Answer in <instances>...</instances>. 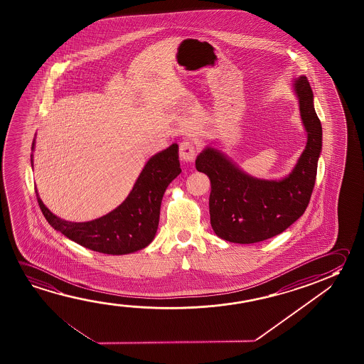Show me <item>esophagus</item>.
<instances>
[{
    "instance_id": "obj_1",
    "label": "esophagus",
    "mask_w": 364,
    "mask_h": 364,
    "mask_svg": "<svg viewBox=\"0 0 364 364\" xmlns=\"http://www.w3.org/2000/svg\"><path fill=\"white\" fill-rule=\"evenodd\" d=\"M198 155V147L191 141H183L179 146L180 160L184 162H193Z\"/></svg>"
}]
</instances>
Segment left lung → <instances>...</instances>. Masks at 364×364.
Here are the masks:
<instances>
[{"label": "left lung", "mask_w": 364, "mask_h": 364, "mask_svg": "<svg viewBox=\"0 0 364 364\" xmlns=\"http://www.w3.org/2000/svg\"><path fill=\"white\" fill-rule=\"evenodd\" d=\"M293 89L307 132V144L286 178L265 180L250 176L213 147H205L198 155V171L210 180V225L220 239L236 244L270 239L294 223L310 203L321 152V123L307 78H297Z\"/></svg>", "instance_id": "obj_1"}]
</instances>
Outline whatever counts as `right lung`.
Segmentation results:
<instances>
[{
  "label": "right lung",
  "mask_w": 364,
  "mask_h": 364,
  "mask_svg": "<svg viewBox=\"0 0 364 364\" xmlns=\"http://www.w3.org/2000/svg\"><path fill=\"white\" fill-rule=\"evenodd\" d=\"M34 146L36 141H33L31 149ZM178 152L179 146L173 144L152 156L124 202L97 220H60L43 204L38 193L36 199L49 225L86 249L109 255H124L142 250L155 239L164 193L181 173Z\"/></svg>",
  "instance_id": "obj_1"
}]
</instances>
